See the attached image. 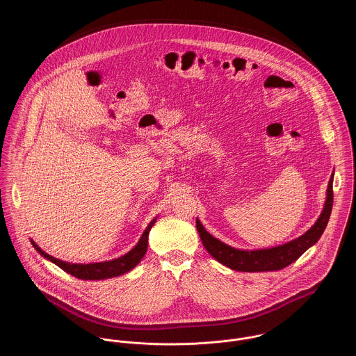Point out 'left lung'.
Segmentation results:
<instances>
[{"label":"left lung","instance_id":"8db88e82","mask_svg":"<svg viewBox=\"0 0 356 356\" xmlns=\"http://www.w3.org/2000/svg\"><path fill=\"white\" fill-rule=\"evenodd\" d=\"M334 173L327 186V196L323 207L322 213L316 222L302 236L293 238L288 243L263 250H237L219 238L212 236L205 231L203 224L196 219V228L203 241V245L208 254L216 259L222 266L240 272H267L277 271L298 260L305 251L318 243V240L327 227L328 219L331 216V209L334 203Z\"/></svg>","mask_w":356,"mask_h":356}]
</instances>
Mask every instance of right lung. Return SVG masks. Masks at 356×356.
<instances>
[{"label":"right lung","mask_w":356,"mask_h":356,"mask_svg":"<svg viewBox=\"0 0 356 356\" xmlns=\"http://www.w3.org/2000/svg\"><path fill=\"white\" fill-rule=\"evenodd\" d=\"M154 222H156V218L148 224V227L145 228V231L143 232V235L140 237L138 243L128 254H122L118 259H112V260H108V261H100V263H89V264L67 263V261L56 259L51 254H47L45 251H42L34 243L33 240H31V243L33 244L34 250L42 257H45L47 260L54 263L57 267H60L61 270H64L67 273L73 275L74 277L81 279V280H105V279L116 277V276L124 275L127 272L132 271L136 266L141 261V259L144 257V254L147 252L149 231H151Z\"/></svg>","instance_id":"obj_1"}]
</instances>
